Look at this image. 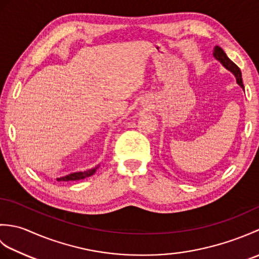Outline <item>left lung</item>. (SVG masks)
<instances>
[{
	"mask_svg": "<svg viewBox=\"0 0 259 259\" xmlns=\"http://www.w3.org/2000/svg\"><path fill=\"white\" fill-rule=\"evenodd\" d=\"M212 56L214 57V59L218 60V61L221 62L225 68H226L228 71H230V72H232L235 75L237 84H239L241 87V89L245 91V87L243 84V79H241V72H240L239 68L226 56V53H225L223 49L221 47H218V46L214 47Z\"/></svg>",
	"mask_w": 259,
	"mask_h": 259,
	"instance_id": "8db88e82",
	"label": "left lung"
}]
</instances>
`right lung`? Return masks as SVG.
<instances>
[{
    "mask_svg": "<svg viewBox=\"0 0 259 259\" xmlns=\"http://www.w3.org/2000/svg\"><path fill=\"white\" fill-rule=\"evenodd\" d=\"M99 168V164L96 166L95 168H91V169H88L85 171H78V172H72V174H69L67 176H64V177H60L57 178L58 181H75V180H80V179H84L87 177H90L93 174L97 171V169Z\"/></svg>",
    "mask_w": 259,
    "mask_h": 259,
    "instance_id": "1",
    "label": "right lung"
}]
</instances>
